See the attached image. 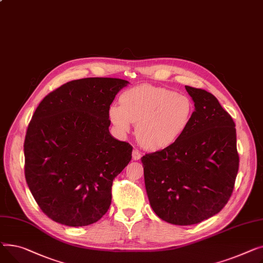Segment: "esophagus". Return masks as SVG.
<instances>
[{
    "mask_svg": "<svg viewBox=\"0 0 263 263\" xmlns=\"http://www.w3.org/2000/svg\"><path fill=\"white\" fill-rule=\"evenodd\" d=\"M140 158H141V153L135 148L133 151V160H139Z\"/></svg>",
    "mask_w": 263,
    "mask_h": 263,
    "instance_id": "34e87169",
    "label": "esophagus"
}]
</instances>
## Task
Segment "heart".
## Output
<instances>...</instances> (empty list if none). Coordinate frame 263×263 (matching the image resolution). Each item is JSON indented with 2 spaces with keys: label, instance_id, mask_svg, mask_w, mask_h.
<instances>
[{
  "label": "heart",
  "instance_id": "obj_1",
  "mask_svg": "<svg viewBox=\"0 0 263 263\" xmlns=\"http://www.w3.org/2000/svg\"><path fill=\"white\" fill-rule=\"evenodd\" d=\"M120 103L109 108V118L117 130L126 135L133 123H137L139 143L154 151L174 144L186 132L194 111L188 97L148 84L126 90Z\"/></svg>",
  "mask_w": 263,
  "mask_h": 263
}]
</instances>
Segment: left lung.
I'll return each instance as SVG.
<instances>
[{
	"label": "left lung",
	"mask_w": 263,
	"mask_h": 263,
	"mask_svg": "<svg viewBox=\"0 0 263 263\" xmlns=\"http://www.w3.org/2000/svg\"><path fill=\"white\" fill-rule=\"evenodd\" d=\"M195 109L178 140L141 158L151 207L174 225H192L219 213L239 170L235 122L210 92L186 86Z\"/></svg>",
	"instance_id": "left-lung-1"
}]
</instances>
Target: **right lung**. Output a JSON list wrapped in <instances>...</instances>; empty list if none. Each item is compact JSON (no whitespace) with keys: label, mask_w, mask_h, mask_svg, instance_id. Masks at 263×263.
Instances as JSON below:
<instances>
[{"label":"right lung","mask_w":263,"mask_h":263,"mask_svg":"<svg viewBox=\"0 0 263 263\" xmlns=\"http://www.w3.org/2000/svg\"><path fill=\"white\" fill-rule=\"evenodd\" d=\"M129 84L110 77L69 82L46 96L24 141V173L38 206L67 226L98 222L111 204L112 181L133 146L109 133V108Z\"/></svg>","instance_id":"1"}]
</instances>
